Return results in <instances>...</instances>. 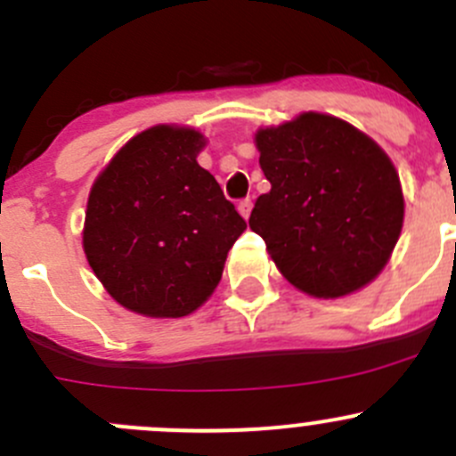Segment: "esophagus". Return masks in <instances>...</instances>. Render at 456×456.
Wrapping results in <instances>:
<instances>
[{"instance_id":"esophagus-1","label":"esophagus","mask_w":456,"mask_h":456,"mask_svg":"<svg viewBox=\"0 0 456 456\" xmlns=\"http://www.w3.org/2000/svg\"><path fill=\"white\" fill-rule=\"evenodd\" d=\"M251 207H254V202H251V199H245V200L238 202V211H240V216H242V218H245V220L249 218Z\"/></svg>"}]
</instances>
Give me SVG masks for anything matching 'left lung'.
Masks as SVG:
<instances>
[{"label":"left lung","mask_w":456,"mask_h":456,"mask_svg":"<svg viewBox=\"0 0 456 456\" xmlns=\"http://www.w3.org/2000/svg\"><path fill=\"white\" fill-rule=\"evenodd\" d=\"M256 147L271 190L257 196L249 227L280 273L314 297L372 282L403 224L402 183L386 151L320 112L257 130Z\"/></svg>","instance_id":"left-lung-1"}]
</instances>
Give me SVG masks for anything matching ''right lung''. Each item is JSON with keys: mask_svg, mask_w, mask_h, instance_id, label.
<instances>
[{"mask_svg": "<svg viewBox=\"0 0 456 456\" xmlns=\"http://www.w3.org/2000/svg\"><path fill=\"white\" fill-rule=\"evenodd\" d=\"M202 147L191 127H150L92 185L86 257L105 291L134 314L183 317L205 305L247 229L196 160Z\"/></svg>", "mask_w": 456, "mask_h": 456, "instance_id": "1", "label": "right lung"}]
</instances>
